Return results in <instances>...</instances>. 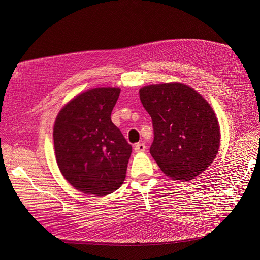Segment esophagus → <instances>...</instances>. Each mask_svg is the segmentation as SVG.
Returning a JSON list of instances; mask_svg holds the SVG:
<instances>
[{
  "instance_id": "esophagus-1",
  "label": "esophagus",
  "mask_w": 260,
  "mask_h": 260,
  "mask_svg": "<svg viewBox=\"0 0 260 260\" xmlns=\"http://www.w3.org/2000/svg\"><path fill=\"white\" fill-rule=\"evenodd\" d=\"M146 145L145 143H142V142H138V143H136L135 145V147H134V152L135 153H143V152H146Z\"/></svg>"
}]
</instances>
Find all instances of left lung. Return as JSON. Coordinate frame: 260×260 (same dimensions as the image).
<instances>
[{
  "instance_id": "8db88e82",
  "label": "left lung",
  "mask_w": 260,
  "mask_h": 260,
  "mask_svg": "<svg viewBox=\"0 0 260 260\" xmlns=\"http://www.w3.org/2000/svg\"><path fill=\"white\" fill-rule=\"evenodd\" d=\"M139 98L152 118L150 153L160 169L183 182L203 174L220 146L218 120L208 101L180 82L147 85Z\"/></svg>"
}]
</instances>
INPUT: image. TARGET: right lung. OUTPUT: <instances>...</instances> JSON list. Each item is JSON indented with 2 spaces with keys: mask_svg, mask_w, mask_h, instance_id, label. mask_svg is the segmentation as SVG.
<instances>
[{
  "mask_svg": "<svg viewBox=\"0 0 260 260\" xmlns=\"http://www.w3.org/2000/svg\"><path fill=\"white\" fill-rule=\"evenodd\" d=\"M120 93L118 88L89 90L68 102L56 117L57 166L82 193L107 195L125 181L132 147L110 118Z\"/></svg>",
  "mask_w": 260,
  "mask_h": 260,
  "instance_id": "1",
  "label": "right lung"
}]
</instances>
